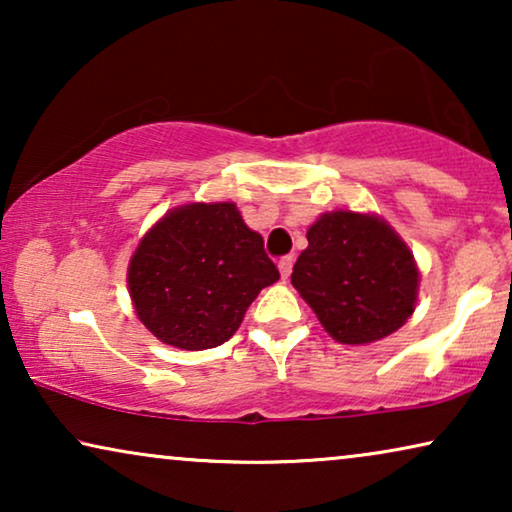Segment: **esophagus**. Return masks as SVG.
<instances>
[{
    "mask_svg": "<svg viewBox=\"0 0 512 512\" xmlns=\"http://www.w3.org/2000/svg\"><path fill=\"white\" fill-rule=\"evenodd\" d=\"M291 270H293V256H284L282 261H279V275H282V279H289Z\"/></svg>",
    "mask_w": 512,
    "mask_h": 512,
    "instance_id": "esophagus-1",
    "label": "esophagus"
}]
</instances>
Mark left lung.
I'll return each instance as SVG.
<instances>
[{
    "mask_svg": "<svg viewBox=\"0 0 512 512\" xmlns=\"http://www.w3.org/2000/svg\"><path fill=\"white\" fill-rule=\"evenodd\" d=\"M291 284L342 345H368L398 331L417 303L419 270L401 235L375 214H321Z\"/></svg>",
    "mask_w": 512,
    "mask_h": 512,
    "instance_id": "left-lung-1",
    "label": "left lung"
}]
</instances>
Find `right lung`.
<instances>
[{
    "mask_svg": "<svg viewBox=\"0 0 512 512\" xmlns=\"http://www.w3.org/2000/svg\"><path fill=\"white\" fill-rule=\"evenodd\" d=\"M277 279L263 237L244 223L235 202L170 209L128 265L139 321L165 345L193 352L233 338L247 307Z\"/></svg>",
    "mask_w": 512,
    "mask_h": 512,
    "instance_id": "right-lung-1",
    "label": "right lung"
}]
</instances>
